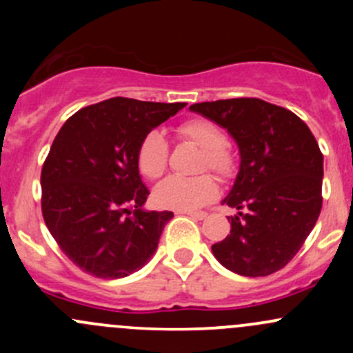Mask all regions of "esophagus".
<instances>
[{
	"label": "esophagus",
	"mask_w": 353,
	"mask_h": 353,
	"mask_svg": "<svg viewBox=\"0 0 353 353\" xmlns=\"http://www.w3.org/2000/svg\"><path fill=\"white\" fill-rule=\"evenodd\" d=\"M184 215H190L191 219H196V220H203L206 216V212H181Z\"/></svg>",
	"instance_id": "1"
}]
</instances>
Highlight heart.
Returning a JSON list of instances; mask_svg holds the SVG:
<instances>
[{
	"instance_id": "obj_1",
	"label": "heart",
	"mask_w": 353,
	"mask_h": 353,
	"mask_svg": "<svg viewBox=\"0 0 353 353\" xmlns=\"http://www.w3.org/2000/svg\"><path fill=\"white\" fill-rule=\"evenodd\" d=\"M177 134L201 148L198 170H212L219 179L227 181L236 174V157L227 145L222 128L210 119H190L177 128ZM169 162V143L160 131H148L141 138L137 152V165L147 179H159ZM219 188L210 174L194 177L169 176L154 191L159 206L181 212H193L215 199Z\"/></svg>"
}]
</instances>
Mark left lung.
Wrapping results in <instances>:
<instances>
[{"mask_svg":"<svg viewBox=\"0 0 353 353\" xmlns=\"http://www.w3.org/2000/svg\"><path fill=\"white\" fill-rule=\"evenodd\" d=\"M225 128L239 145L241 169L223 205L230 234L212 245L234 273L266 276L292 261L323 206V154L307 124L261 99H227L190 108Z\"/></svg>","mask_w":353,"mask_h":353,"instance_id":"1","label":"left lung"}]
</instances>
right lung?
<instances>
[{
    "mask_svg": "<svg viewBox=\"0 0 353 353\" xmlns=\"http://www.w3.org/2000/svg\"><path fill=\"white\" fill-rule=\"evenodd\" d=\"M114 97L74 112L56 134L41 172L42 216L70 261L97 279L140 270L172 212H145L137 152L141 138L183 109Z\"/></svg>",
    "mask_w": 353,
    "mask_h": 353,
    "instance_id": "1",
    "label": "right lung"
}]
</instances>
